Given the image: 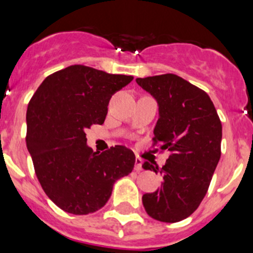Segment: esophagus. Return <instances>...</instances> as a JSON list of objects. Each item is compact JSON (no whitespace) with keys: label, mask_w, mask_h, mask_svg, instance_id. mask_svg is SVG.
I'll return each instance as SVG.
<instances>
[{"label":"esophagus","mask_w":253,"mask_h":253,"mask_svg":"<svg viewBox=\"0 0 253 253\" xmlns=\"http://www.w3.org/2000/svg\"><path fill=\"white\" fill-rule=\"evenodd\" d=\"M142 159H139V158H137L136 159V163H134V170L136 171H141L142 170Z\"/></svg>","instance_id":"1"}]
</instances>
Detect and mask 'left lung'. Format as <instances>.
I'll list each match as a JSON object with an SVG mask.
<instances>
[{"label": "left lung", "instance_id": "left-lung-1", "mask_svg": "<svg viewBox=\"0 0 253 253\" xmlns=\"http://www.w3.org/2000/svg\"><path fill=\"white\" fill-rule=\"evenodd\" d=\"M157 100L159 119L154 144L168 149L163 168L148 162L143 169L160 172L162 186L142 197L148 215L164 223L190 216L201 205L220 159L221 122L208 94L172 73L137 78Z\"/></svg>", "mask_w": 253, "mask_h": 253}]
</instances>
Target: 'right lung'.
Returning a JSON list of instances; mask_svg holds the SVG:
<instances>
[{"label": "right lung", "instance_id": "obj_1", "mask_svg": "<svg viewBox=\"0 0 253 253\" xmlns=\"http://www.w3.org/2000/svg\"><path fill=\"white\" fill-rule=\"evenodd\" d=\"M132 76L110 75L83 65L70 66L44 79L27 110V148L47 197L76 215L105 206L116 180L133 170V152L115 145L93 152L85 129L101 125L111 96Z\"/></svg>", "mask_w": 253, "mask_h": 253}]
</instances>
